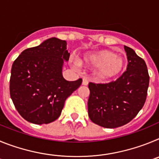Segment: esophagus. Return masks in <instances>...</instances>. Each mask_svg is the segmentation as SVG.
<instances>
[{"label":"esophagus","instance_id":"34e87169","mask_svg":"<svg viewBox=\"0 0 159 159\" xmlns=\"http://www.w3.org/2000/svg\"><path fill=\"white\" fill-rule=\"evenodd\" d=\"M82 84H83V85H84V86H86V85H88V79H87V78H84V79H83Z\"/></svg>","mask_w":159,"mask_h":159}]
</instances>
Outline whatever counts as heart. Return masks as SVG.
Listing matches in <instances>:
<instances>
[{
	"label": "heart",
	"mask_w": 159,
	"mask_h": 159,
	"mask_svg": "<svg viewBox=\"0 0 159 159\" xmlns=\"http://www.w3.org/2000/svg\"><path fill=\"white\" fill-rule=\"evenodd\" d=\"M80 64L97 66V76L103 80L116 78L121 75L126 67L124 59L109 50L88 53L80 61Z\"/></svg>",
	"instance_id": "obj_1"
}]
</instances>
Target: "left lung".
<instances>
[{"instance_id": "left-lung-1", "label": "left lung", "mask_w": 159, "mask_h": 159, "mask_svg": "<svg viewBox=\"0 0 159 159\" xmlns=\"http://www.w3.org/2000/svg\"><path fill=\"white\" fill-rule=\"evenodd\" d=\"M127 71L116 81L89 83L88 116L95 124L116 128L134 119L146 102L150 76L143 59L127 46Z\"/></svg>"}]
</instances>
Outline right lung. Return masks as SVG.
Instances as JSON below:
<instances>
[{"label":"right lung","instance_id":"right-lung-1","mask_svg":"<svg viewBox=\"0 0 159 159\" xmlns=\"http://www.w3.org/2000/svg\"><path fill=\"white\" fill-rule=\"evenodd\" d=\"M67 42L52 37L39 46L25 49L14 60L9 92L14 106L25 120L48 124L60 117L67 98L82 79L67 81L62 75L64 60L70 53Z\"/></svg>","mask_w":159,"mask_h":159}]
</instances>
